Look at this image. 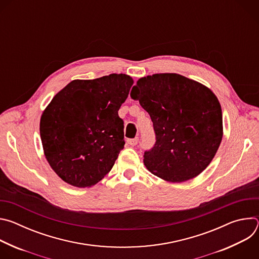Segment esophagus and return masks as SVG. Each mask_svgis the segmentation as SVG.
I'll return each instance as SVG.
<instances>
[{
    "label": "esophagus",
    "instance_id": "34e87169",
    "mask_svg": "<svg viewBox=\"0 0 259 259\" xmlns=\"http://www.w3.org/2000/svg\"><path fill=\"white\" fill-rule=\"evenodd\" d=\"M138 137H135V138H130V139H127V142H128V144H130V145H136L137 144V142H138Z\"/></svg>",
    "mask_w": 259,
    "mask_h": 259
}]
</instances>
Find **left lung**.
Segmentation results:
<instances>
[{"instance_id": "8db88e82", "label": "left lung", "mask_w": 259, "mask_h": 259, "mask_svg": "<svg viewBox=\"0 0 259 259\" xmlns=\"http://www.w3.org/2000/svg\"><path fill=\"white\" fill-rule=\"evenodd\" d=\"M132 91L131 98L149 113L156 135L154 146L144 152L145 167L171 182L198 176L223 139L217 97L204 85L177 73L141 78Z\"/></svg>"}]
</instances>
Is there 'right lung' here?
<instances>
[{
	"label": "right lung",
	"instance_id": "obj_1",
	"mask_svg": "<svg viewBox=\"0 0 259 259\" xmlns=\"http://www.w3.org/2000/svg\"><path fill=\"white\" fill-rule=\"evenodd\" d=\"M132 84L124 73H110L71 81L53 97L40 135L48 163L63 181L87 188L112 170L125 144L118 110Z\"/></svg>",
	"mask_w": 259,
	"mask_h": 259
}]
</instances>
